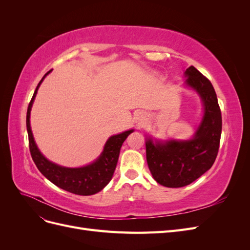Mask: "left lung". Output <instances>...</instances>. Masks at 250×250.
Returning <instances> with one entry per match:
<instances>
[{"label": "left lung", "instance_id": "left-lung-1", "mask_svg": "<svg viewBox=\"0 0 250 250\" xmlns=\"http://www.w3.org/2000/svg\"><path fill=\"white\" fill-rule=\"evenodd\" d=\"M185 75L186 84L198 93L204 107L202 121L193 139L146 142L149 170L158 184L168 188L190 185L209 170L221 138V110L210 81L193 65L188 67Z\"/></svg>", "mask_w": 250, "mask_h": 250}]
</instances>
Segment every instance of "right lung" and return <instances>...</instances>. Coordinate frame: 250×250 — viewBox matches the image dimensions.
<instances>
[{
    "label": "right lung",
    "mask_w": 250,
    "mask_h": 250,
    "mask_svg": "<svg viewBox=\"0 0 250 250\" xmlns=\"http://www.w3.org/2000/svg\"><path fill=\"white\" fill-rule=\"evenodd\" d=\"M51 71L44 75L40 81L28 106L26 124L29 138L30 153H31L32 160L35 163L37 169L41 171L44 177L48 178L55 186L62 188L64 191L76 195H94L100 192L110 181L113 172H115V169L117 167L120 149L122 147L126 138L133 131V129L110 137L107 140L106 144H105L101 155L93 164L87 165L85 167L65 168L48 161L41 153V151L37 148L34 142L31 127H30V111H31L32 104L37 94V89H39L44 77Z\"/></svg>",
    "instance_id": "obj_1"
}]
</instances>
